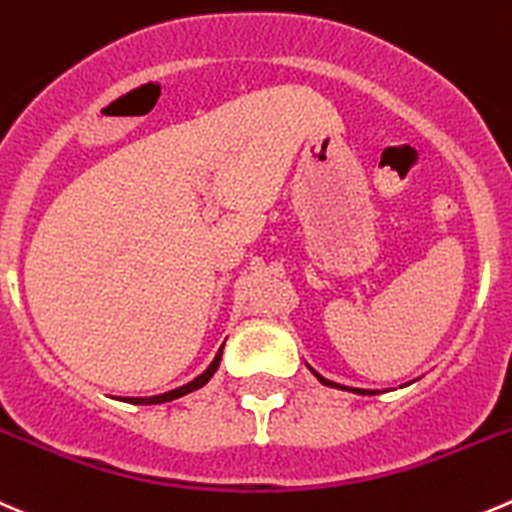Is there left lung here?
<instances>
[{
	"label": "left lung",
	"mask_w": 512,
	"mask_h": 512,
	"mask_svg": "<svg viewBox=\"0 0 512 512\" xmlns=\"http://www.w3.org/2000/svg\"><path fill=\"white\" fill-rule=\"evenodd\" d=\"M315 375H317V372H315ZM317 377H320V375H317ZM320 382H322V385H330V388H340V385H335V382L325 380V377H320ZM345 390H347V388H345ZM355 393H362V390H355Z\"/></svg>",
	"instance_id": "1"
}]
</instances>
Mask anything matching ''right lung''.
<instances>
[{
  "instance_id": "obj_1",
  "label": "right lung",
  "mask_w": 512,
  "mask_h": 512,
  "mask_svg": "<svg viewBox=\"0 0 512 512\" xmlns=\"http://www.w3.org/2000/svg\"><path fill=\"white\" fill-rule=\"evenodd\" d=\"M222 347H225V345H222ZM222 347H220V352H217V355H215V360H212V365L207 367V370L202 372L200 377H195V380H192V382H187V385H182V388H177V390H170V393H165V395H155V398H127V403H132V405H160V403H170V400H177V398H182V395L192 393V390H200L202 385H205V382L210 380L212 375H215V370H217V367H220Z\"/></svg>"
}]
</instances>
